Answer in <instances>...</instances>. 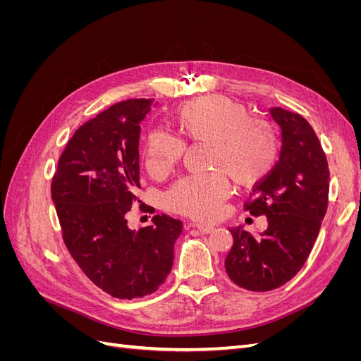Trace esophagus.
Masks as SVG:
<instances>
[{"label":"esophagus","instance_id":"34e87169","mask_svg":"<svg viewBox=\"0 0 361 361\" xmlns=\"http://www.w3.org/2000/svg\"><path fill=\"white\" fill-rule=\"evenodd\" d=\"M190 227L197 228V231H199L200 233H204V235L214 232V226H206V224H190Z\"/></svg>","mask_w":361,"mask_h":361}]
</instances>
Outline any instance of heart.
<instances>
[{"instance_id": "b5f03b06", "label": "heart", "mask_w": 361, "mask_h": 361, "mask_svg": "<svg viewBox=\"0 0 361 361\" xmlns=\"http://www.w3.org/2000/svg\"><path fill=\"white\" fill-rule=\"evenodd\" d=\"M182 135L192 143H209V169L220 170L179 180L167 192L169 209L194 218L212 220L227 197L226 174L238 187H253L276 167L280 140L268 120L251 117L248 108L227 96H209L179 105L173 113ZM183 141L166 130L150 134L146 169L162 176L183 157ZM224 173H221V171Z\"/></svg>"}]
</instances>
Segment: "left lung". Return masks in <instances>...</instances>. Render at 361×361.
I'll return each instance as SVG.
<instances>
[{"instance_id": "obj_1", "label": "left lung", "mask_w": 361, "mask_h": 361, "mask_svg": "<svg viewBox=\"0 0 361 361\" xmlns=\"http://www.w3.org/2000/svg\"><path fill=\"white\" fill-rule=\"evenodd\" d=\"M269 111L281 128L280 158L244 204L251 215H265L268 227L257 236L231 228L233 245L224 262L235 285L255 292L277 289L297 276L329 207V162L313 128L298 113L280 106Z\"/></svg>"}]
</instances>
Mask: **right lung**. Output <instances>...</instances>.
<instances>
[{"label": "right lung", "instance_id": "add662e5", "mask_svg": "<svg viewBox=\"0 0 361 361\" xmlns=\"http://www.w3.org/2000/svg\"><path fill=\"white\" fill-rule=\"evenodd\" d=\"M152 104L128 99L81 125L51 183L71 256L97 288L122 300L146 297L166 281L182 232V223L166 214L138 231L128 227L126 215L140 202V122Z\"/></svg>", "mask_w": 361, "mask_h": 361}]
</instances>
